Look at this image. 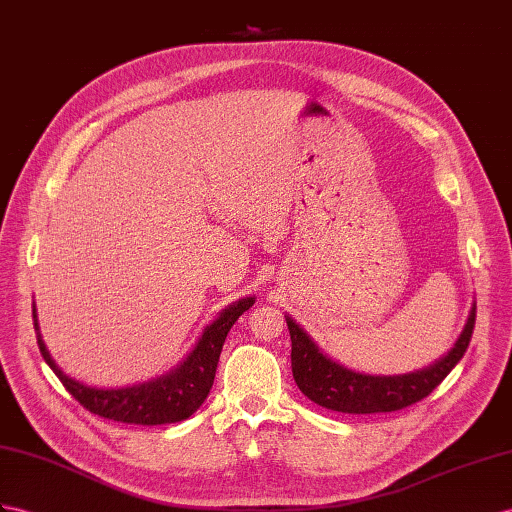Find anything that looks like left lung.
I'll use <instances>...</instances> for the list:
<instances>
[{
    "mask_svg": "<svg viewBox=\"0 0 512 512\" xmlns=\"http://www.w3.org/2000/svg\"><path fill=\"white\" fill-rule=\"evenodd\" d=\"M285 322L292 337L294 381L311 402L337 413H391L426 398L463 359L471 333H474L476 303L471 305L465 329L448 355L424 370L398 376H374L348 370L342 363L326 357L290 316H285Z\"/></svg>",
    "mask_w": 512,
    "mask_h": 512,
    "instance_id": "1",
    "label": "left lung"
}]
</instances>
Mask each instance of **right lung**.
<instances>
[{
	"mask_svg": "<svg viewBox=\"0 0 512 512\" xmlns=\"http://www.w3.org/2000/svg\"><path fill=\"white\" fill-rule=\"evenodd\" d=\"M253 303L255 296H246L235 300L227 309H222L218 313V318L209 326H205L199 342L194 344V348L188 352V357L183 359L177 368L162 374L160 378H153V381L119 389L88 387L64 374L56 365V361L51 359L49 350L43 342L41 329H38L36 305H32V318L38 348H41L45 363L56 372L60 383L67 387V391L84 406V409L103 419H114V422L160 426L188 419L205 402L209 389L214 385L218 359L227 333L231 331L235 320H238L246 309L253 307Z\"/></svg>",
	"mask_w": 512,
	"mask_h": 512,
	"instance_id": "add662e5",
	"label": "right lung"
}]
</instances>
